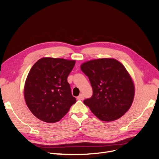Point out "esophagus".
<instances>
[{
  "label": "esophagus",
  "mask_w": 159,
  "mask_h": 159,
  "mask_svg": "<svg viewBox=\"0 0 159 159\" xmlns=\"http://www.w3.org/2000/svg\"><path fill=\"white\" fill-rule=\"evenodd\" d=\"M78 100H84V96L83 95V94H80V95H79V96H78Z\"/></svg>",
  "instance_id": "obj_1"
}]
</instances>
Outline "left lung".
<instances>
[{"label":"left lung","instance_id":"8db88e82","mask_svg":"<svg viewBox=\"0 0 159 159\" xmlns=\"http://www.w3.org/2000/svg\"><path fill=\"white\" fill-rule=\"evenodd\" d=\"M93 87L91 98L84 101L100 120L111 122L129 109L134 96V83L125 66L112 58L90 60L81 65Z\"/></svg>","mask_w":159,"mask_h":159}]
</instances>
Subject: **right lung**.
Masks as SVG:
<instances>
[{"mask_svg":"<svg viewBox=\"0 0 159 159\" xmlns=\"http://www.w3.org/2000/svg\"><path fill=\"white\" fill-rule=\"evenodd\" d=\"M75 60L43 57L30 69L25 81L24 96L28 107L38 119L55 123L76 102L67 81Z\"/></svg>","mask_w":159,"mask_h":159,"instance_id":"obj_1","label":"right lung"}]
</instances>
